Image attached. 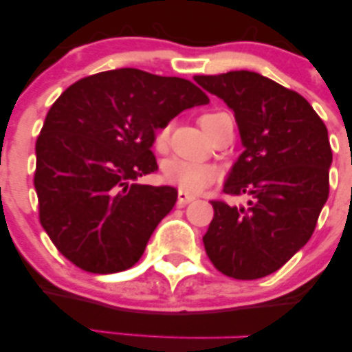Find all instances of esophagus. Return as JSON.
<instances>
[{
    "instance_id": "obj_1",
    "label": "esophagus",
    "mask_w": 352,
    "mask_h": 352,
    "mask_svg": "<svg viewBox=\"0 0 352 352\" xmlns=\"http://www.w3.org/2000/svg\"><path fill=\"white\" fill-rule=\"evenodd\" d=\"M193 200H195V197L190 195V193H187V192H184V190H179V200H177L179 207H184V205H187Z\"/></svg>"
}]
</instances>
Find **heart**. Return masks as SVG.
Here are the masks:
<instances>
[{
  "mask_svg": "<svg viewBox=\"0 0 352 352\" xmlns=\"http://www.w3.org/2000/svg\"><path fill=\"white\" fill-rule=\"evenodd\" d=\"M221 112H210L200 117V125L207 135L212 131V124L215 122L217 117H220ZM168 135H170V124H162L155 131L153 135V145L157 151H165L168 145ZM164 179L168 184L177 185L179 190H184L187 193H200L205 188H208L218 179L217 167L210 164H197L187 162L182 159H170L164 164Z\"/></svg>",
  "mask_w": 352,
  "mask_h": 352,
  "instance_id": "obj_1",
  "label": "heart"
}]
</instances>
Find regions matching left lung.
<instances>
[{"label": "left lung", "instance_id": "left-lung-1", "mask_svg": "<svg viewBox=\"0 0 352 352\" xmlns=\"http://www.w3.org/2000/svg\"><path fill=\"white\" fill-rule=\"evenodd\" d=\"M193 79L235 112L245 151L223 192L248 197L243 207L212 201L205 252L230 278L268 276L308 243L328 200V129L301 94L256 72Z\"/></svg>", "mask_w": 352, "mask_h": 352}]
</instances>
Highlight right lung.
I'll return each mask as SVG.
<instances>
[{
	"label": "right lung",
	"mask_w": 352,
	"mask_h": 352,
	"mask_svg": "<svg viewBox=\"0 0 352 352\" xmlns=\"http://www.w3.org/2000/svg\"><path fill=\"white\" fill-rule=\"evenodd\" d=\"M182 78L132 67L87 76L52 104L36 140L39 221L64 258L89 273L132 268L177 190L134 184L155 172V131L208 104Z\"/></svg>",
	"instance_id": "obj_1"
}]
</instances>
